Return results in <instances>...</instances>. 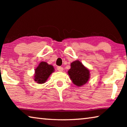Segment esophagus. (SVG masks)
Returning <instances> with one entry per match:
<instances>
[{"instance_id": "esophagus-1", "label": "esophagus", "mask_w": 127, "mask_h": 127, "mask_svg": "<svg viewBox=\"0 0 127 127\" xmlns=\"http://www.w3.org/2000/svg\"><path fill=\"white\" fill-rule=\"evenodd\" d=\"M57 69L59 71H63V68L62 67H60V66H59V67H57Z\"/></svg>"}]
</instances>
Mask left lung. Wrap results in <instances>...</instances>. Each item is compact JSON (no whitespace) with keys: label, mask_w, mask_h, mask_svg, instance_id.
I'll use <instances>...</instances> for the list:
<instances>
[{"label":"left lung","mask_w":127,"mask_h":127,"mask_svg":"<svg viewBox=\"0 0 127 127\" xmlns=\"http://www.w3.org/2000/svg\"><path fill=\"white\" fill-rule=\"evenodd\" d=\"M68 74L73 83L78 86L85 85L90 78V71L79 60L71 64V68Z\"/></svg>","instance_id":"8db88e82"}]
</instances>
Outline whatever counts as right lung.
<instances>
[{
  "mask_svg": "<svg viewBox=\"0 0 127 127\" xmlns=\"http://www.w3.org/2000/svg\"><path fill=\"white\" fill-rule=\"evenodd\" d=\"M53 71L54 68L52 65H49L46 62H41L35 69L34 81L40 84L45 83Z\"/></svg>",
  "mask_w": 127,
  "mask_h": 127,
  "instance_id": "right-lung-1",
  "label": "right lung"
}]
</instances>
